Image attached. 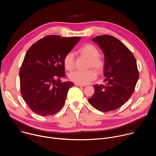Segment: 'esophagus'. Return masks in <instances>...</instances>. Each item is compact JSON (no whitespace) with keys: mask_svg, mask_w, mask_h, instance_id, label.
<instances>
[{"mask_svg":"<svg viewBox=\"0 0 156 156\" xmlns=\"http://www.w3.org/2000/svg\"><path fill=\"white\" fill-rule=\"evenodd\" d=\"M75 84L76 86H83V87H84L85 85L84 84H78V83H75Z\"/></svg>","mask_w":156,"mask_h":156,"instance_id":"34e87169","label":"esophagus"}]
</instances>
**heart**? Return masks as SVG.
<instances>
[{
    "instance_id": "b5f03b06",
    "label": "heart",
    "mask_w": 156,
    "mask_h": 156,
    "mask_svg": "<svg viewBox=\"0 0 156 156\" xmlns=\"http://www.w3.org/2000/svg\"><path fill=\"white\" fill-rule=\"evenodd\" d=\"M78 54L88 60L87 68H93L97 72L101 73L104 69L105 59L99 55V51L92 44H86L81 46L77 51ZM65 69L68 71L73 70L75 59L72 53L66 54L63 58ZM70 81L80 84H86L96 78V73L93 70L86 71H75L69 75Z\"/></svg>"
}]
</instances>
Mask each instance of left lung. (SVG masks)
<instances>
[{
  "instance_id": "8db88e82",
  "label": "left lung",
  "mask_w": 156,
  "mask_h": 156,
  "mask_svg": "<svg viewBox=\"0 0 156 156\" xmlns=\"http://www.w3.org/2000/svg\"><path fill=\"white\" fill-rule=\"evenodd\" d=\"M102 50L105 65L104 84H94V93L89 102L101 112L117 109L135 91L139 78L136 61L130 50L116 37L101 35L94 37Z\"/></svg>"
}]
</instances>
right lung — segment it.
Returning a JSON list of instances; mask_svg holds the SVG:
<instances>
[{
    "mask_svg": "<svg viewBox=\"0 0 156 156\" xmlns=\"http://www.w3.org/2000/svg\"><path fill=\"white\" fill-rule=\"evenodd\" d=\"M80 39L49 35L34 43L28 50L19 73L20 91L35 114L52 115L63 106L73 83L60 80L65 76L63 58Z\"/></svg>",
    "mask_w": 156,
    "mask_h": 156,
    "instance_id": "obj_1",
    "label": "right lung"
}]
</instances>
